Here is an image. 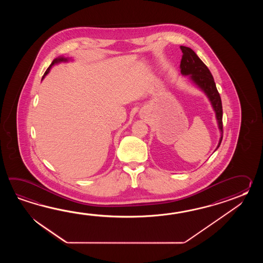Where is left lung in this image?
<instances>
[{
    "mask_svg": "<svg viewBox=\"0 0 263 263\" xmlns=\"http://www.w3.org/2000/svg\"><path fill=\"white\" fill-rule=\"evenodd\" d=\"M180 50L183 53L179 67L180 73L183 76H188L192 83L196 84L199 89L205 93L215 112V117L221 134L218 145L216 147L217 149L223 139V108L221 97L219 95L212 73L207 66L201 61V59L196 55V52L191 48L185 46H180Z\"/></svg>",
    "mask_w": 263,
    "mask_h": 263,
    "instance_id": "1",
    "label": "left lung"
}]
</instances>
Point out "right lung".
<instances>
[{
  "label": "right lung",
  "instance_id": "add662e5",
  "mask_svg": "<svg viewBox=\"0 0 263 263\" xmlns=\"http://www.w3.org/2000/svg\"><path fill=\"white\" fill-rule=\"evenodd\" d=\"M68 60H69L68 58H65V57H58V58H55L53 61L51 62L50 67H48V69L46 70V72L44 73V75H43V77H42V80L45 78V76H46L48 73L50 72V68H51V67H52L53 65L59 64V63H61V62H67Z\"/></svg>",
  "mask_w": 263,
  "mask_h": 263
}]
</instances>
